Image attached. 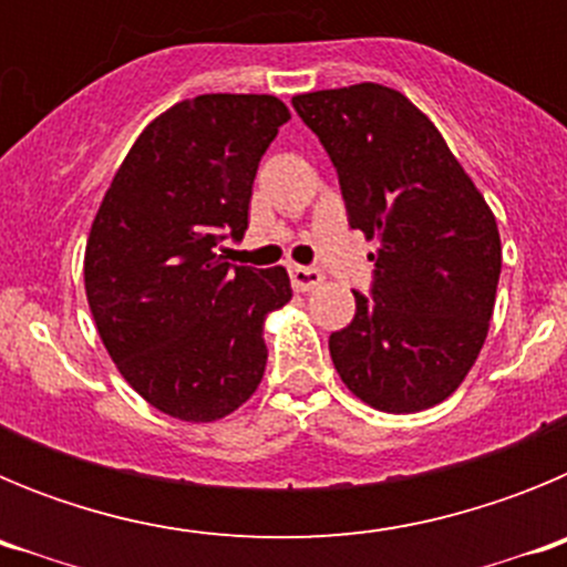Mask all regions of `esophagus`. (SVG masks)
<instances>
[{
    "instance_id": "obj_1",
    "label": "esophagus",
    "mask_w": 567,
    "mask_h": 567,
    "mask_svg": "<svg viewBox=\"0 0 567 567\" xmlns=\"http://www.w3.org/2000/svg\"><path fill=\"white\" fill-rule=\"evenodd\" d=\"M289 278H292V287L298 292H309L318 284H323V272L315 267H289Z\"/></svg>"
}]
</instances>
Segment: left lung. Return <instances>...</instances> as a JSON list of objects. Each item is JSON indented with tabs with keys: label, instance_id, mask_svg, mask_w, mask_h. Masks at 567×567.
I'll use <instances>...</instances> for the list:
<instances>
[{
	"label": "left lung",
	"instance_id": "left-lung-1",
	"mask_svg": "<svg viewBox=\"0 0 567 567\" xmlns=\"http://www.w3.org/2000/svg\"><path fill=\"white\" fill-rule=\"evenodd\" d=\"M292 107L338 169L349 227L378 240L372 295L329 334L363 403L412 414L443 403L488 334L503 247L494 213L440 130L403 93L363 82L300 93Z\"/></svg>",
	"mask_w": 567,
	"mask_h": 567
}]
</instances>
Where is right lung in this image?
Returning <instances> with one entry per match:
<instances>
[{
  "label": "right lung",
  "instance_id": "right-lung-1",
  "mask_svg": "<svg viewBox=\"0 0 567 567\" xmlns=\"http://www.w3.org/2000/svg\"><path fill=\"white\" fill-rule=\"evenodd\" d=\"M287 104L255 93L178 102L144 127L104 193L84 289L99 338L150 405L187 423L233 414L267 369L264 320L292 298L284 267H233L260 155Z\"/></svg>",
  "mask_w": 567,
  "mask_h": 567
}]
</instances>
